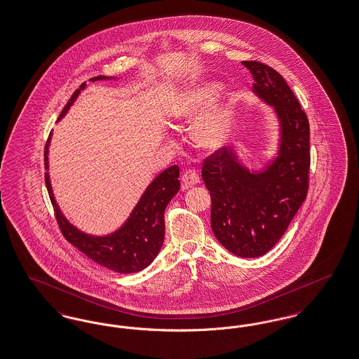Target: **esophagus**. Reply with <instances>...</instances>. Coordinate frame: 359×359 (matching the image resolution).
<instances>
[{
    "instance_id": "esophagus-1",
    "label": "esophagus",
    "mask_w": 359,
    "mask_h": 359,
    "mask_svg": "<svg viewBox=\"0 0 359 359\" xmlns=\"http://www.w3.org/2000/svg\"><path fill=\"white\" fill-rule=\"evenodd\" d=\"M201 183V179H199V175L195 172L194 170H187L182 176V187L183 189H188L189 187L195 186Z\"/></svg>"
}]
</instances>
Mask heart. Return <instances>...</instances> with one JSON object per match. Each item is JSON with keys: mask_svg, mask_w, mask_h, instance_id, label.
Returning a JSON list of instances; mask_svg holds the SVG:
<instances>
[{"mask_svg": "<svg viewBox=\"0 0 359 359\" xmlns=\"http://www.w3.org/2000/svg\"><path fill=\"white\" fill-rule=\"evenodd\" d=\"M220 86L214 84L199 86L183 92L173 107V117L189 123L201 109L210 105L219 95ZM230 132V114L223 107H212L201 116L194 128L195 140L205 148H217L227 140Z\"/></svg>", "mask_w": 359, "mask_h": 359, "instance_id": "obj_1", "label": "heart"}]
</instances>
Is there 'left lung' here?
I'll return each mask as SVG.
<instances>
[{
    "mask_svg": "<svg viewBox=\"0 0 359 359\" xmlns=\"http://www.w3.org/2000/svg\"><path fill=\"white\" fill-rule=\"evenodd\" d=\"M254 90L275 107L282 127L279 155L260 173L242 167L226 147L204 158L201 177L211 194V229L241 258L267 254L306 201L310 172V126L280 73L259 61H243Z\"/></svg>",
    "mask_w": 359,
    "mask_h": 359,
    "instance_id": "left-lung-1",
    "label": "left lung"
}]
</instances>
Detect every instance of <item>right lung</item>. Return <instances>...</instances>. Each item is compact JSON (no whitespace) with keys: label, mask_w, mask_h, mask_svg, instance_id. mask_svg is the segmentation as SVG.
<instances>
[{"label":"right lung","mask_w":359,"mask_h":359,"mask_svg":"<svg viewBox=\"0 0 359 359\" xmlns=\"http://www.w3.org/2000/svg\"><path fill=\"white\" fill-rule=\"evenodd\" d=\"M107 79L97 76L90 81ZM86 88L83 83L79 89L74 90L72 97L64 107L58 118L67 114L73 101L77 97L81 89ZM50 135L46 140L43 151V164L48 170V145ZM179 167L172 165L158 175V177L145 189L142 199L135 207L126 224L108 236H90L76 230L72 224L62 216L53 198V192L49 183V173L45 172V184L52 201L55 216L58 227L64 238L80 250L88 258L97 264L104 266L118 273H132L142 271L148 267L156 255L164 242V211L167 204L180 189L179 182Z\"/></svg>","instance_id":"right-lung-1"}]
</instances>
